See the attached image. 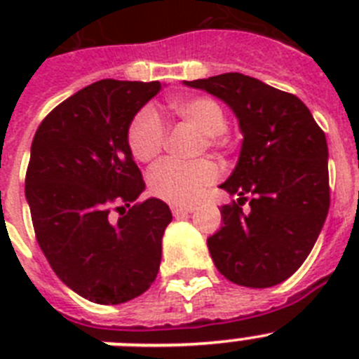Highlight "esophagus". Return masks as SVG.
Masks as SVG:
<instances>
[{
	"mask_svg": "<svg viewBox=\"0 0 359 359\" xmlns=\"http://www.w3.org/2000/svg\"><path fill=\"white\" fill-rule=\"evenodd\" d=\"M170 208H172L174 217H183V215L192 214V212H194V208L192 207H183V205H172Z\"/></svg>",
	"mask_w": 359,
	"mask_h": 359,
	"instance_id": "34e87169",
	"label": "esophagus"
}]
</instances>
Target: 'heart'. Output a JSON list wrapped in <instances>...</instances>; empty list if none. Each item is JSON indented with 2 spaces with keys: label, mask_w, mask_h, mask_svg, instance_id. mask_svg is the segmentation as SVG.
Wrapping results in <instances>:
<instances>
[{
  "label": "heart",
  "mask_w": 359,
  "mask_h": 359,
  "mask_svg": "<svg viewBox=\"0 0 359 359\" xmlns=\"http://www.w3.org/2000/svg\"><path fill=\"white\" fill-rule=\"evenodd\" d=\"M170 109L177 118L194 126L205 135L208 147H219L224 144L226 113L223 106L208 97L177 98L170 102ZM128 144L131 154L138 161H152L161 154L165 147V128L152 109H142L133 118L128 131ZM217 169L208 160L196 163L167 160L152 167L149 172V189L154 196L165 201L189 205L198 201L205 189L215 182Z\"/></svg>",
  "instance_id": "obj_1"
}]
</instances>
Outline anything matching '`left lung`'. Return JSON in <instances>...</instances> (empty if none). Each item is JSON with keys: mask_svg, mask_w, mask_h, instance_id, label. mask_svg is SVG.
Returning a JSON list of instances; mask_svg holds the SVG:
<instances>
[{"mask_svg": "<svg viewBox=\"0 0 359 359\" xmlns=\"http://www.w3.org/2000/svg\"><path fill=\"white\" fill-rule=\"evenodd\" d=\"M185 84L226 102L244 136L221 185L239 199L221 208L223 226L207 241L212 261L233 284L277 286L302 266L327 217L325 135L300 98L259 79L223 73Z\"/></svg>", "mask_w": 359, "mask_h": 359, "instance_id": "8db88e82", "label": "left lung"}]
</instances>
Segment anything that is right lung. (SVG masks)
<instances>
[{"label":"right lung","mask_w":359,"mask_h":359,"mask_svg":"<svg viewBox=\"0 0 359 359\" xmlns=\"http://www.w3.org/2000/svg\"><path fill=\"white\" fill-rule=\"evenodd\" d=\"M160 90L158 81L93 82L53 107L32 142L25 194L39 248L95 304L140 297L160 269L172 214L161 199L135 203L145 183L128 144L133 118Z\"/></svg>","instance_id":"obj_1"}]
</instances>
